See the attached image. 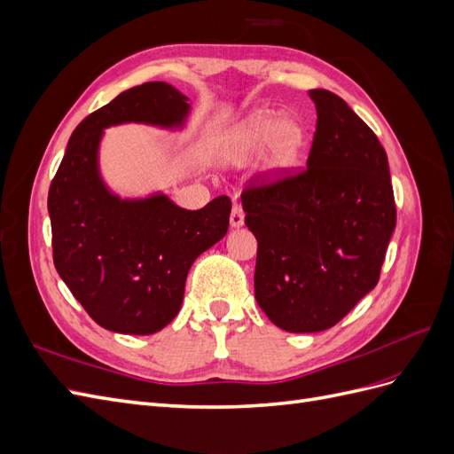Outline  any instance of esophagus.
I'll return each mask as SVG.
<instances>
[{"instance_id":"34e87169","label":"esophagus","mask_w":454,"mask_h":454,"mask_svg":"<svg viewBox=\"0 0 454 454\" xmlns=\"http://www.w3.org/2000/svg\"><path fill=\"white\" fill-rule=\"evenodd\" d=\"M229 222H231V225H232V227H240V225H244V210H242V206H240V204H232V210H231Z\"/></svg>"}]
</instances>
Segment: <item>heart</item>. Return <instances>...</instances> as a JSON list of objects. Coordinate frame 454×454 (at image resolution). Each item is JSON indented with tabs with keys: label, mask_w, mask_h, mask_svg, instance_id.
I'll return each mask as SVG.
<instances>
[{
	"label": "heart",
	"mask_w": 454,
	"mask_h": 454,
	"mask_svg": "<svg viewBox=\"0 0 454 454\" xmlns=\"http://www.w3.org/2000/svg\"><path fill=\"white\" fill-rule=\"evenodd\" d=\"M270 136L274 167L284 168L287 164H292L301 142H303V130L292 119H282L277 122V114L272 112H261L250 121H246L232 136V145L239 151H252L263 145Z\"/></svg>",
	"instance_id": "b5f03b06"
}]
</instances>
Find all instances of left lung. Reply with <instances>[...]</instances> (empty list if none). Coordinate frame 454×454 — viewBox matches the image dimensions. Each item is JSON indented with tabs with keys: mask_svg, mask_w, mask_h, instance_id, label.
Returning <instances> with one entry per match:
<instances>
[{
	"mask_svg": "<svg viewBox=\"0 0 454 454\" xmlns=\"http://www.w3.org/2000/svg\"><path fill=\"white\" fill-rule=\"evenodd\" d=\"M307 167L254 176L244 223L257 239L255 299L286 332L335 325L379 282L395 227L387 151L337 94L314 89Z\"/></svg>",
	"mask_w": 454,
	"mask_h": 454,
	"instance_id": "1",
	"label": "left lung"
}]
</instances>
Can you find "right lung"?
<instances>
[{"label":"right lung","instance_id":"right-lung-1","mask_svg":"<svg viewBox=\"0 0 454 454\" xmlns=\"http://www.w3.org/2000/svg\"><path fill=\"white\" fill-rule=\"evenodd\" d=\"M187 98L162 81L121 92L74 130L49 187L52 261L90 318L127 335H151L180 312L193 261L225 237L231 199L184 210L167 197L121 200L98 176L102 129L138 121L182 125Z\"/></svg>","mask_w":454,"mask_h":454}]
</instances>
